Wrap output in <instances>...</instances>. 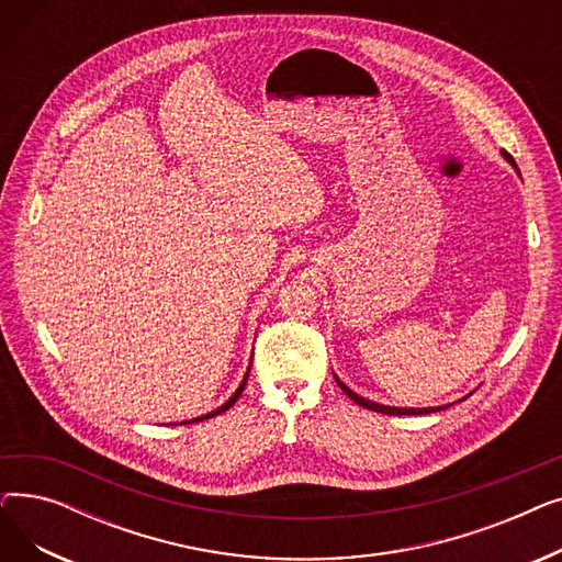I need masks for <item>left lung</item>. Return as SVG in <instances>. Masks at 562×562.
<instances>
[{
	"label": "left lung",
	"mask_w": 562,
	"mask_h": 562,
	"mask_svg": "<svg viewBox=\"0 0 562 562\" xmlns=\"http://www.w3.org/2000/svg\"><path fill=\"white\" fill-rule=\"evenodd\" d=\"M504 155V159L515 168V172L521 177V172H519V168H517V164H515V159L508 155V153H501ZM335 380H337V385L341 387V392L350 398V401H356L358 405H362V407H367V409H373V412H382V415H428V412H435V409H441V407H394V405H382V403H373V401H369V398H364V396H360V394H356L352 392L350 387H346L344 382L335 375Z\"/></svg>",
	"instance_id": "left-lung-1"
}]
</instances>
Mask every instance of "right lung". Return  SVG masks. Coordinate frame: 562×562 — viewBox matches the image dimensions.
Instances as JSON below:
<instances>
[{
    "label": "right lung",
    "mask_w": 562,
    "mask_h": 562,
    "mask_svg": "<svg viewBox=\"0 0 562 562\" xmlns=\"http://www.w3.org/2000/svg\"><path fill=\"white\" fill-rule=\"evenodd\" d=\"M250 364H252V360H250ZM250 364H248V369H246V375H244V380H241V385L236 387V392L221 405V407H216V409H212V412H206V415H200V417H195V419H189V422H182V424H195V422H204V419H212V417H216V415H223L225 409H229L236 401H239V396H241V392H244V387H246V380H248V375H250Z\"/></svg>",
    "instance_id": "obj_1"
}]
</instances>
